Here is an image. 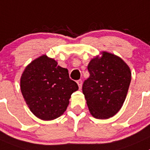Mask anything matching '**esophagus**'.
Segmentation results:
<instances>
[{
    "mask_svg": "<svg viewBox=\"0 0 150 150\" xmlns=\"http://www.w3.org/2000/svg\"><path fill=\"white\" fill-rule=\"evenodd\" d=\"M77 84H78V86H79V89L82 88V80H78L77 81Z\"/></svg>",
    "mask_w": 150,
    "mask_h": 150,
    "instance_id": "1",
    "label": "esophagus"
}]
</instances>
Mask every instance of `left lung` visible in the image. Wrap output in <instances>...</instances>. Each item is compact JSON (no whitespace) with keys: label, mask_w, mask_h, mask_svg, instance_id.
<instances>
[{"label":"left lung","mask_w":150,"mask_h":150,"mask_svg":"<svg viewBox=\"0 0 150 150\" xmlns=\"http://www.w3.org/2000/svg\"><path fill=\"white\" fill-rule=\"evenodd\" d=\"M90 76L84 82L82 93L91 115L107 119L122 108L131 81V71L119 57L102 51L88 65Z\"/></svg>","instance_id":"left-lung-1"}]
</instances>
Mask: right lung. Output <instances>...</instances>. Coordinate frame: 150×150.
I'll return each mask as SVG.
<instances>
[{
    "mask_svg": "<svg viewBox=\"0 0 150 150\" xmlns=\"http://www.w3.org/2000/svg\"><path fill=\"white\" fill-rule=\"evenodd\" d=\"M79 89L69 78L67 68L42 55L25 67L21 78L23 96L31 112L44 121L64 113L71 94Z\"/></svg>",
    "mask_w": 150,
    "mask_h": 150,
    "instance_id": "right-lung-1",
    "label": "right lung"
}]
</instances>
